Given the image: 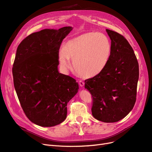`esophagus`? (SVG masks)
Instances as JSON below:
<instances>
[{"instance_id":"obj_1","label":"esophagus","mask_w":152,"mask_h":152,"mask_svg":"<svg viewBox=\"0 0 152 152\" xmlns=\"http://www.w3.org/2000/svg\"><path fill=\"white\" fill-rule=\"evenodd\" d=\"M79 83V85L80 87H83L84 85V82H83L82 80H80Z\"/></svg>"}]
</instances>
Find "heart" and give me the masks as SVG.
<instances>
[{
	"mask_svg": "<svg viewBox=\"0 0 152 152\" xmlns=\"http://www.w3.org/2000/svg\"><path fill=\"white\" fill-rule=\"evenodd\" d=\"M111 53L112 44L107 35L88 31L68 40L59 50L58 59L65 70L70 68L72 59L78 74L91 78L104 70Z\"/></svg>",
	"mask_w": 152,
	"mask_h": 152,
	"instance_id": "obj_1",
	"label": "heart"
}]
</instances>
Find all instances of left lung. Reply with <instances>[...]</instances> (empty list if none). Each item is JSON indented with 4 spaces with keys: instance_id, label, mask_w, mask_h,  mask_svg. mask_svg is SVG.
<instances>
[{
    "instance_id": "obj_1",
    "label": "left lung",
    "mask_w": 152,
    "mask_h": 152,
    "mask_svg": "<svg viewBox=\"0 0 152 152\" xmlns=\"http://www.w3.org/2000/svg\"><path fill=\"white\" fill-rule=\"evenodd\" d=\"M106 30L111 39V56L102 73L85 80V87L93 98V117L109 123L124 118L134 107L139 65L127 39L116 31Z\"/></svg>"
}]
</instances>
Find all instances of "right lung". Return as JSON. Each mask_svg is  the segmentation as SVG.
<instances>
[{"label":"right lung","mask_w":152,"mask_h":152,"mask_svg":"<svg viewBox=\"0 0 152 152\" xmlns=\"http://www.w3.org/2000/svg\"><path fill=\"white\" fill-rule=\"evenodd\" d=\"M72 30L65 26L35 32L17 48L14 86L26 116L38 126L52 127L65 121L67 103L79 89L73 78L58 70L59 48Z\"/></svg>","instance_id":"add662e5"}]
</instances>
